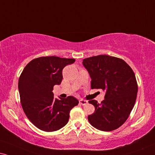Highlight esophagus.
Listing matches in <instances>:
<instances>
[{
  "instance_id": "obj_1",
  "label": "esophagus",
  "mask_w": 155,
  "mask_h": 155,
  "mask_svg": "<svg viewBox=\"0 0 155 155\" xmlns=\"http://www.w3.org/2000/svg\"><path fill=\"white\" fill-rule=\"evenodd\" d=\"M79 103L81 104V105H86L88 103V101L87 100H84V99H80Z\"/></svg>"
}]
</instances>
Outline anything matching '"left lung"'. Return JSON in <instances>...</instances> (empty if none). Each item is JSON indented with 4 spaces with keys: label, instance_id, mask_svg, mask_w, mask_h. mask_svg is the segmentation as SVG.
Listing matches in <instances>:
<instances>
[{
    "label": "left lung",
    "instance_id": "obj_1",
    "mask_svg": "<svg viewBox=\"0 0 155 155\" xmlns=\"http://www.w3.org/2000/svg\"><path fill=\"white\" fill-rule=\"evenodd\" d=\"M91 79V89H101L104 100L89 103L95 111L88 120L99 130L109 132L121 127L130 116L138 91L134 71L124 60L108 55L84 58L82 62Z\"/></svg>",
    "mask_w": 155,
    "mask_h": 155
}]
</instances>
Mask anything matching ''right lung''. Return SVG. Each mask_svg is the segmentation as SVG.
<instances>
[{
    "label": "right lung",
    "instance_id": "1",
    "mask_svg": "<svg viewBox=\"0 0 155 155\" xmlns=\"http://www.w3.org/2000/svg\"><path fill=\"white\" fill-rule=\"evenodd\" d=\"M74 58L43 56L31 61L18 80L23 111L33 124L44 132L57 131L67 124L71 109L79 101L72 96L55 99L53 89L61 83L62 71Z\"/></svg>",
    "mask_w": 155,
    "mask_h": 155
}]
</instances>
